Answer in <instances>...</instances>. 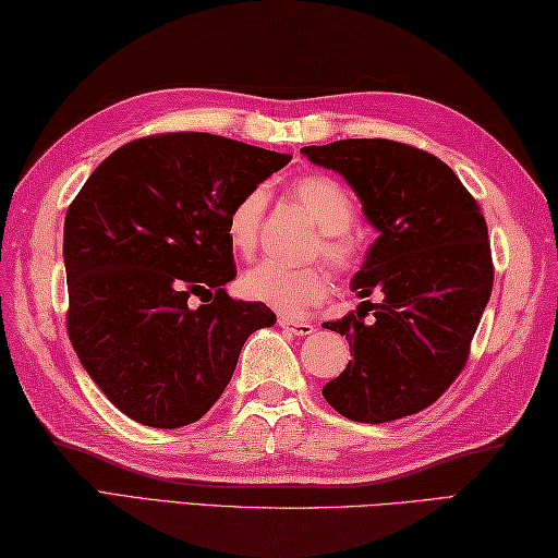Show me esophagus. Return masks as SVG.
<instances>
[{"instance_id":"esophagus-1","label":"esophagus","mask_w":558,"mask_h":558,"mask_svg":"<svg viewBox=\"0 0 558 558\" xmlns=\"http://www.w3.org/2000/svg\"><path fill=\"white\" fill-rule=\"evenodd\" d=\"M278 324H280V328L290 330V333H294V336H312L316 330L310 322H294V318H288V316H280Z\"/></svg>"}]
</instances>
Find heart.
<instances>
[{"label": "heart", "instance_id": "obj_1", "mask_svg": "<svg viewBox=\"0 0 558 558\" xmlns=\"http://www.w3.org/2000/svg\"><path fill=\"white\" fill-rule=\"evenodd\" d=\"M292 196L324 232L322 256L328 264L336 270H352L357 266L360 242L350 232L354 204L348 189L328 174H306L294 182ZM266 201L264 189L256 186L236 198L230 208L225 234L236 254L248 256L256 248ZM242 292L248 300L264 302L282 316H302L328 294V272L322 266L290 268L276 260H264L244 272Z\"/></svg>", "mask_w": 558, "mask_h": 558}]
</instances>
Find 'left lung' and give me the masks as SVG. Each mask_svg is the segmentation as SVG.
Listing matches in <instances>:
<instances>
[{
	"instance_id": "left-lung-1",
	"label": "left lung",
	"mask_w": 558,
	"mask_h": 558,
	"mask_svg": "<svg viewBox=\"0 0 558 558\" xmlns=\"http://www.w3.org/2000/svg\"><path fill=\"white\" fill-rule=\"evenodd\" d=\"M302 153L345 177L378 232L352 290L384 300L324 324L352 354L324 398L352 422L408 417L441 398L468 362L494 282L487 220L458 174L426 150L345 138ZM369 311L375 322L364 325Z\"/></svg>"
}]
</instances>
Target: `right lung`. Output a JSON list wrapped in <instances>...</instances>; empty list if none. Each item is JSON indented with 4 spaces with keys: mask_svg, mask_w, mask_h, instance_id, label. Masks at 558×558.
<instances>
[{
    "mask_svg": "<svg viewBox=\"0 0 558 558\" xmlns=\"http://www.w3.org/2000/svg\"><path fill=\"white\" fill-rule=\"evenodd\" d=\"M292 156L180 132L117 148L64 220L66 330L117 410L156 429L186 426L230 384L246 338L276 324L232 300L225 220Z\"/></svg>",
    "mask_w": 558,
    "mask_h": 558,
    "instance_id": "add662e5",
    "label": "right lung"
}]
</instances>
